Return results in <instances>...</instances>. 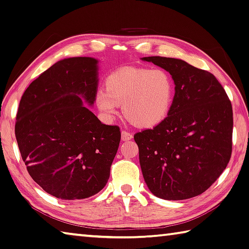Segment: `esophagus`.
Here are the masks:
<instances>
[{"instance_id": "34e87169", "label": "esophagus", "mask_w": 249, "mask_h": 249, "mask_svg": "<svg viewBox=\"0 0 249 249\" xmlns=\"http://www.w3.org/2000/svg\"><path fill=\"white\" fill-rule=\"evenodd\" d=\"M132 138H133V135H132V133H130V132H128V131H121V139H123L124 141H129Z\"/></svg>"}]
</instances>
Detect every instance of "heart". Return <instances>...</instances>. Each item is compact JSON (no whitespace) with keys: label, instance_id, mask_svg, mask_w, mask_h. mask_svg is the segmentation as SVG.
Masks as SVG:
<instances>
[{"label":"heart","instance_id":"obj_1","mask_svg":"<svg viewBox=\"0 0 249 249\" xmlns=\"http://www.w3.org/2000/svg\"><path fill=\"white\" fill-rule=\"evenodd\" d=\"M174 96V83L162 69L124 68L105 80V90L99 89L95 104L104 115L113 118L123 104L130 123L140 128L159 124L170 113Z\"/></svg>","mask_w":249,"mask_h":249}]
</instances>
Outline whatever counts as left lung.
Returning <instances> with one entry per match:
<instances>
[{
  "instance_id": "1",
  "label": "left lung",
  "mask_w": 249,
  "mask_h": 249,
  "mask_svg": "<svg viewBox=\"0 0 249 249\" xmlns=\"http://www.w3.org/2000/svg\"><path fill=\"white\" fill-rule=\"evenodd\" d=\"M164 69L175 84L167 117L134 135L145 182L164 200H186L206 191L229 163L233 111L212 73L185 61L145 57Z\"/></svg>"
}]
</instances>
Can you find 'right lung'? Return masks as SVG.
Instances as JSON below:
<instances>
[{
  "mask_svg": "<svg viewBox=\"0 0 249 249\" xmlns=\"http://www.w3.org/2000/svg\"><path fill=\"white\" fill-rule=\"evenodd\" d=\"M96 61L61 60L30 84L20 100L15 135L33 180L61 200L98 194L109 178L121 133L101 124L93 104Z\"/></svg>",
  "mask_w": 249,
  "mask_h": 249,
  "instance_id": "1",
  "label": "right lung"
}]
</instances>
